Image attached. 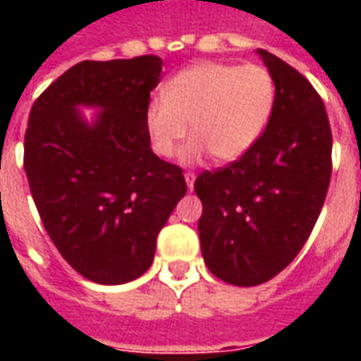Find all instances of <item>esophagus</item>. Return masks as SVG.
Here are the masks:
<instances>
[{
    "label": "esophagus",
    "instance_id": "34e87169",
    "mask_svg": "<svg viewBox=\"0 0 361 361\" xmlns=\"http://www.w3.org/2000/svg\"><path fill=\"white\" fill-rule=\"evenodd\" d=\"M183 178H185V183H188L189 191H193V185H195V173L185 172V173H183Z\"/></svg>",
    "mask_w": 361,
    "mask_h": 361
}]
</instances>
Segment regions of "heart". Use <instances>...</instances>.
<instances>
[{
  "mask_svg": "<svg viewBox=\"0 0 361 361\" xmlns=\"http://www.w3.org/2000/svg\"><path fill=\"white\" fill-rule=\"evenodd\" d=\"M276 82L263 66L199 61L172 75L160 98L145 110V129L152 150L170 158L183 137L191 141L183 162H197L211 152L214 162H235L247 154L274 110Z\"/></svg>",
  "mask_w": 361,
  "mask_h": 361,
  "instance_id": "1",
  "label": "heart"
}]
</instances>
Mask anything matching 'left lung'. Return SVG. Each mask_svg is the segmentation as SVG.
I'll use <instances>...</instances> for the list:
<instances>
[{"label": "left lung", "mask_w": 361, "mask_h": 361, "mask_svg": "<svg viewBox=\"0 0 361 361\" xmlns=\"http://www.w3.org/2000/svg\"><path fill=\"white\" fill-rule=\"evenodd\" d=\"M257 54L276 82L265 131L240 160L195 180L204 263L234 286L263 284L294 261L317 222L333 170V135L317 90L271 51Z\"/></svg>", "instance_id": "left-lung-1"}]
</instances>
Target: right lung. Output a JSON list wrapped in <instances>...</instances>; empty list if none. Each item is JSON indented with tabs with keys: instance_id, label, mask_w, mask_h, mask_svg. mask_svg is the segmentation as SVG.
<instances>
[{
	"instance_id": "add662e5",
	"label": "right lung",
	"mask_w": 361,
	"mask_h": 361,
	"mask_svg": "<svg viewBox=\"0 0 361 361\" xmlns=\"http://www.w3.org/2000/svg\"><path fill=\"white\" fill-rule=\"evenodd\" d=\"M162 59L81 61L38 96L25 135V172L46 232L75 271L98 284L147 272L188 193L181 168L150 149L145 110ZM81 105L99 110L92 124Z\"/></svg>"
}]
</instances>
